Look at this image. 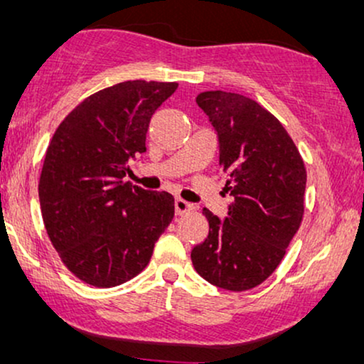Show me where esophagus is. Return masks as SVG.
<instances>
[{"instance_id":"esophagus-1","label":"esophagus","mask_w":364,"mask_h":364,"mask_svg":"<svg viewBox=\"0 0 364 364\" xmlns=\"http://www.w3.org/2000/svg\"><path fill=\"white\" fill-rule=\"evenodd\" d=\"M194 204L187 203V200H183L178 197V199H175V213L178 214V216H182V214H187L191 213V210H194Z\"/></svg>"}]
</instances>
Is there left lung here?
<instances>
[{"mask_svg":"<svg viewBox=\"0 0 364 364\" xmlns=\"http://www.w3.org/2000/svg\"><path fill=\"white\" fill-rule=\"evenodd\" d=\"M196 102L218 133L232 203L226 219L203 209L209 235L192 250V264L219 289H255L277 270L302 223L306 165L280 121L257 101L205 91Z\"/></svg>","mask_w":364,"mask_h":364,"instance_id":"left-lung-1","label":"left lung"}]
</instances>
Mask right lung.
<instances>
[{"instance_id": "add662e5", "label": "right lung", "mask_w": 364, "mask_h": 364, "mask_svg": "<svg viewBox=\"0 0 364 364\" xmlns=\"http://www.w3.org/2000/svg\"><path fill=\"white\" fill-rule=\"evenodd\" d=\"M177 82L127 80L75 106L58 124L38 182L50 243L84 284L109 289L136 277L173 219V197L123 182L145 154L148 124Z\"/></svg>"}]
</instances>
